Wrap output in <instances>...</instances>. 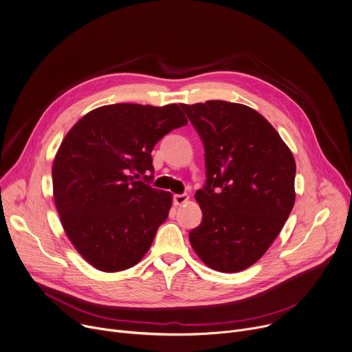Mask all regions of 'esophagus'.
<instances>
[{"mask_svg": "<svg viewBox=\"0 0 352 352\" xmlns=\"http://www.w3.org/2000/svg\"><path fill=\"white\" fill-rule=\"evenodd\" d=\"M188 199H189V195L188 194H178V195H174V205H177V206H181V205H184L185 202H188Z\"/></svg>", "mask_w": 352, "mask_h": 352, "instance_id": "34e87169", "label": "esophagus"}]
</instances>
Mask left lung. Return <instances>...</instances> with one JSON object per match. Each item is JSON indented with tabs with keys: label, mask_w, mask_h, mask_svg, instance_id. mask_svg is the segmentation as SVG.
<instances>
[{
	"label": "left lung",
	"mask_w": 352,
	"mask_h": 352,
	"mask_svg": "<svg viewBox=\"0 0 352 352\" xmlns=\"http://www.w3.org/2000/svg\"><path fill=\"white\" fill-rule=\"evenodd\" d=\"M205 148L204 217L189 233L198 257L219 272L257 263L295 205V158L272 124L241 104H181Z\"/></svg>",
	"instance_id": "left-lung-1"
}]
</instances>
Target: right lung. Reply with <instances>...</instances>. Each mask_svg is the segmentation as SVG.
<instances>
[{
	"mask_svg": "<svg viewBox=\"0 0 352 352\" xmlns=\"http://www.w3.org/2000/svg\"><path fill=\"white\" fill-rule=\"evenodd\" d=\"M186 123L175 104H113L87 113L63 139L52 168L54 204L67 237L92 267L123 271L148 251L173 204L170 192L147 184L151 151Z\"/></svg>",
	"mask_w": 352,
	"mask_h": 352,
	"instance_id": "1",
	"label": "right lung"
}]
</instances>
